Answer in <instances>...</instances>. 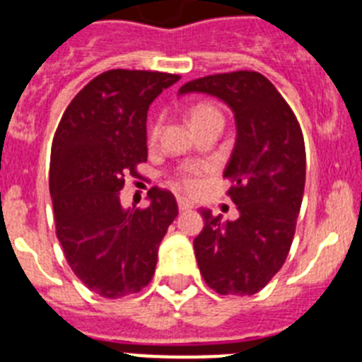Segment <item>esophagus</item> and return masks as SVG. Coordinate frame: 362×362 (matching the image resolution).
<instances>
[{"label": "esophagus", "instance_id": "34e87169", "mask_svg": "<svg viewBox=\"0 0 362 362\" xmlns=\"http://www.w3.org/2000/svg\"><path fill=\"white\" fill-rule=\"evenodd\" d=\"M177 206H179V210L183 212V210L194 209V203H192V201H188L187 197H179V199H177Z\"/></svg>", "mask_w": 362, "mask_h": 362}]
</instances>
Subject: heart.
<instances>
[{
	"label": "heart",
	"instance_id": "heart-1",
	"mask_svg": "<svg viewBox=\"0 0 362 362\" xmlns=\"http://www.w3.org/2000/svg\"><path fill=\"white\" fill-rule=\"evenodd\" d=\"M190 119H192V124H194L196 129H199V127L210 123V121H223V114H221V110L216 107V105L197 103L192 107ZM158 132H159V124H153L152 129H150V139H156ZM197 174H199V166H196V165L185 166L183 170L179 172V177H177L179 183L187 188L194 187Z\"/></svg>",
	"mask_w": 362,
	"mask_h": 362
}]
</instances>
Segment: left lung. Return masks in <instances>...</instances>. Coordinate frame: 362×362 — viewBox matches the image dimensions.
Listing matches in <instances>:
<instances>
[{
  "label": "left lung",
  "mask_w": 362,
  "mask_h": 362,
  "mask_svg": "<svg viewBox=\"0 0 362 362\" xmlns=\"http://www.w3.org/2000/svg\"><path fill=\"white\" fill-rule=\"evenodd\" d=\"M203 92L233 112L238 137L225 168L235 221L201 210L194 239L204 283L221 296H254L286 261L306 177L303 132L277 88L254 70L214 74L185 83L179 94Z\"/></svg>",
  "instance_id": "1"
}]
</instances>
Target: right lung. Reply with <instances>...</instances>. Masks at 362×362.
<instances>
[{"label":"right lung","mask_w":362,"mask_h":362,"mask_svg":"<svg viewBox=\"0 0 362 362\" xmlns=\"http://www.w3.org/2000/svg\"><path fill=\"white\" fill-rule=\"evenodd\" d=\"M175 74L107 70L70 101L50 158L56 235L86 288L107 299L136 293L152 279L158 248L177 216L172 192L153 187L150 206L123 209L124 175L146 161V112Z\"/></svg>","instance_id":"right-lung-1"}]
</instances>
